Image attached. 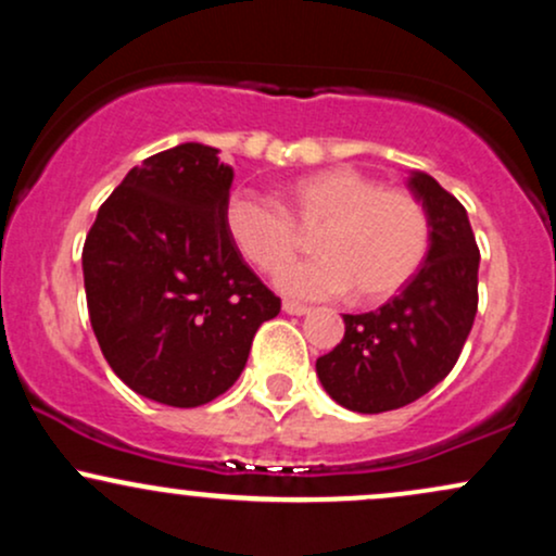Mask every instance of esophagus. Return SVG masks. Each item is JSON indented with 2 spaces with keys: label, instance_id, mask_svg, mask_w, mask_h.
Listing matches in <instances>:
<instances>
[{
  "label": "esophagus",
  "instance_id": "esophagus-1",
  "mask_svg": "<svg viewBox=\"0 0 556 556\" xmlns=\"http://www.w3.org/2000/svg\"><path fill=\"white\" fill-rule=\"evenodd\" d=\"M282 311H285V314H290V316H305L311 308H308V305H303V303H295V300H285Z\"/></svg>",
  "mask_w": 556,
  "mask_h": 556
}]
</instances>
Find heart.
<instances>
[{"label":"heart","mask_w":556,"mask_h":556,"mask_svg":"<svg viewBox=\"0 0 556 556\" xmlns=\"http://www.w3.org/2000/svg\"><path fill=\"white\" fill-rule=\"evenodd\" d=\"M285 203L298 225H321L314 235L321 256L287 266L277 277L290 298L327 300L355 287L361 300L379 303L397 295L429 253V216L418 198L353 167L300 177L285 188ZM289 215L269 198L242 193L227 203L225 227L253 266L277 271L298 251Z\"/></svg>","instance_id":"b5f03b06"}]
</instances>
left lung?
Listing matches in <instances>:
<instances>
[{"label":"left lung","instance_id":"obj_1","mask_svg":"<svg viewBox=\"0 0 556 556\" xmlns=\"http://www.w3.org/2000/svg\"><path fill=\"white\" fill-rule=\"evenodd\" d=\"M407 188L429 216V253L400 295L344 314V337L316 361L321 387L355 413H387L431 392L455 368L478 311V253L468 212L426 172Z\"/></svg>","mask_w":556,"mask_h":556}]
</instances>
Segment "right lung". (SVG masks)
Wrapping results in <instances>:
<instances>
[{"instance_id":"right-lung-1","label":"right lung","mask_w":556,"mask_h":556,"mask_svg":"<svg viewBox=\"0 0 556 556\" xmlns=\"http://www.w3.org/2000/svg\"><path fill=\"white\" fill-rule=\"evenodd\" d=\"M232 177L203 143L143 159L101 203L83 245L101 353L132 392L162 405L225 394L261 324L282 308L227 235Z\"/></svg>"}]
</instances>
